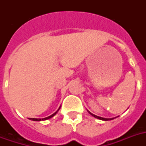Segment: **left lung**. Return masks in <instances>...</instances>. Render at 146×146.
<instances>
[{
  "label": "left lung",
  "instance_id": "8db88e82",
  "mask_svg": "<svg viewBox=\"0 0 146 146\" xmlns=\"http://www.w3.org/2000/svg\"><path fill=\"white\" fill-rule=\"evenodd\" d=\"M88 112H89L90 114H91L92 116H93L94 117L97 118V119H99V120H113V119H114V118L117 117H113V118H104V117H98V116H96L95 115V114H93V113H92L90 111H88Z\"/></svg>",
  "mask_w": 146,
  "mask_h": 146
}]
</instances>
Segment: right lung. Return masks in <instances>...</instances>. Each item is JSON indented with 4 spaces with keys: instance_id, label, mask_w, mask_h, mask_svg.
<instances>
[{
    "instance_id": "add662e5",
    "label": "right lung",
    "mask_w": 146,
    "mask_h": 146,
    "mask_svg": "<svg viewBox=\"0 0 146 146\" xmlns=\"http://www.w3.org/2000/svg\"><path fill=\"white\" fill-rule=\"evenodd\" d=\"M60 108V107L59 108H58V110H57L55 113H54L53 114H51L50 116H49V117H44V118H42V119H40V118H29V120H33V121H41V120H48V119H50V118L53 117L56 114V113H57V111H59Z\"/></svg>"
}]
</instances>
